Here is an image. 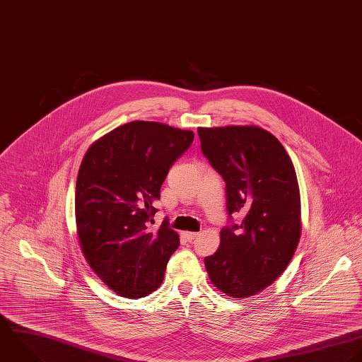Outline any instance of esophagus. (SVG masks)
Wrapping results in <instances>:
<instances>
[{
	"mask_svg": "<svg viewBox=\"0 0 362 362\" xmlns=\"http://www.w3.org/2000/svg\"><path fill=\"white\" fill-rule=\"evenodd\" d=\"M183 237H185L187 241H193L196 237H199V233H193V231H185V233H183Z\"/></svg>",
	"mask_w": 362,
	"mask_h": 362,
	"instance_id": "34e87169",
	"label": "esophagus"
}]
</instances>
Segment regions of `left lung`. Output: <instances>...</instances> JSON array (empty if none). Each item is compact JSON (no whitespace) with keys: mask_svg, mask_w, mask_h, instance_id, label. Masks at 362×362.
<instances>
[{"mask_svg":"<svg viewBox=\"0 0 362 362\" xmlns=\"http://www.w3.org/2000/svg\"><path fill=\"white\" fill-rule=\"evenodd\" d=\"M202 152L226 182L227 211L243 216L220 233L204 258L213 285L234 299L271 286L289 265L300 238V193L293 163L267 129L231 125L197 129Z\"/></svg>","mask_w":362,"mask_h":362,"instance_id":"1","label":"left lung"}]
</instances>
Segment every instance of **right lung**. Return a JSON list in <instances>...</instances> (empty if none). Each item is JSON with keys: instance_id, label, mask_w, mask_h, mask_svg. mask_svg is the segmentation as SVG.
<instances>
[{"instance_id": "1", "label": "right lung", "mask_w": 362, "mask_h": 362, "mask_svg": "<svg viewBox=\"0 0 362 362\" xmlns=\"http://www.w3.org/2000/svg\"><path fill=\"white\" fill-rule=\"evenodd\" d=\"M194 139L153 121H132L97 139L76 182L74 213L81 251L117 295L139 299L156 291L179 235L163 220L151 231L160 186Z\"/></svg>"}]
</instances>
